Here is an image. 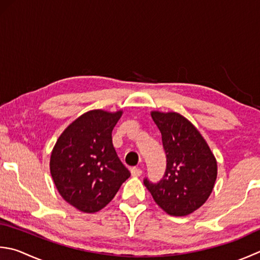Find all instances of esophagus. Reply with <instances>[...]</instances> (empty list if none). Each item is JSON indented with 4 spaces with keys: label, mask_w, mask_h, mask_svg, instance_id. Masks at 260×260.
Returning a JSON list of instances; mask_svg holds the SVG:
<instances>
[{
    "label": "esophagus",
    "mask_w": 260,
    "mask_h": 260,
    "mask_svg": "<svg viewBox=\"0 0 260 260\" xmlns=\"http://www.w3.org/2000/svg\"><path fill=\"white\" fill-rule=\"evenodd\" d=\"M142 169H140V168H136V167H133L131 169V174H132V176L133 177H140L141 175H142Z\"/></svg>",
    "instance_id": "obj_1"
}]
</instances>
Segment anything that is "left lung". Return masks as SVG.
I'll return each instance as SVG.
<instances>
[{"label": "left lung", "instance_id": "8db88e82", "mask_svg": "<svg viewBox=\"0 0 260 260\" xmlns=\"http://www.w3.org/2000/svg\"><path fill=\"white\" fill-rule=\"evenodd\" d=\"M161 132L167 167L157 182L144 185L168 214L185 216L200 208L214 187L217 165L214 155L195 126L177 113L152 111Z\"/></svg>", "mask_w": 260, "mask_h": 260}]
</instances>
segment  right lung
<instances>
[{
  "label": "right lung",
  "mask_w": 260,
  "mask_h": 260,
  "mask_svg": "<svg viewBox=\"0 0 260 260\" xmlns=\"http://www.w3.org/2000/svg\"><path fill=\"white\" fill-rule=\"evenodd\" d=\"M120 116L121 111H88L63 132L53 149L55 186L69 204L84 213L104 208L131 176L111 139Z\"/></svg>",
  "instance_id": "1"
}]
</instances>
